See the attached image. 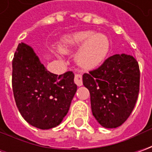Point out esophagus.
Segmentation results:
<instances>
[{"label": "esophagus", "instance_id": "1", "mask_svg": "<svg viewBox=\"0 0 152 152\" xmlns=\"http://www.w3.org/2000/svg\"><path fill=\"white\" fill-rule=\"evenodd\" d=\"M74 82L75 84L78 85V86H81L83 85V81H82V75L80 73H77L75 74V77H74Z\"/></svg>", "mask_w": 152, "mask_h": 152}]
</instances>
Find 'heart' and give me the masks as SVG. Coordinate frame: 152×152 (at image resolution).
Returning <instances> with one entry per match:
<instances>
[{"mask_svg":"<svg viewBox=\"0 0 152 152\" xmlns=\"http://www.w3.org/2000/svg\"><path fill=\"white\" fill-rule=\"evenodd\" d=\"M81 46L76 55V61L80 67L92 69L101 65L106 59L110 41L107 35L94 31H79L66 35L59 46L63 53H69Z\"/></svg>","mask_w":152,"mask_h":152,"instance_id":"b5f03b06","label":"heart"}]
</instances>
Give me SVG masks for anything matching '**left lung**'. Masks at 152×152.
<instances>
[{"instance_id": "8db88e82", "label": "left lung", "mask_w": 152, "mask_h": 152, "mask_svg": "<svg viewBox=\"0 0 152 152\" xmlns=\"http://www.w3.org/2000/svg\"><path fill=\"white\" fill-rule=\"evenodd\" d=\"M91 95V111L106 129L121 126L131 114L140 91V69L135 58L115 54L100 67L83 75Z\"/></svg>"}]
</instances>
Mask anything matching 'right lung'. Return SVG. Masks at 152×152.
<instances>
[{
    "label": "right lung",
    "instance_id": "add662e5",
    "mask_svg": "<svg viewBox=\"0 0 152 152\" xmlns=\"http://www.w3.org/2000/svg\"><path fill=\"white\" fill-rule=\"evenodd\" d=\"M73 72L50 73L32 47L18 45L12 60V90L22 117L30 125L50 129L62 122L77 91Z\"/></svg>",
    "mask_w": 152,
    "mask_h": 152
}]
</instances>
